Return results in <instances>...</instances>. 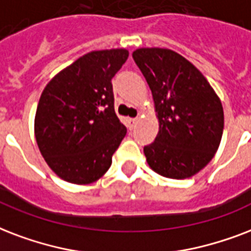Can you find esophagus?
I'll list each match as a JSON object with an SVG mask.
<instances>
[{
	"label": "esophagus",
	"mask_w": 251,
	"mask_h": 251,
	"mask_svg": "<svg viewBox=\"0 0 251 251\" xmlns=\"http://www.w3.org/2000/svg\"><path fill=\"white\" fill-rule=\"evenodd\" d=\"M136 123H137V119H136V118H129V119H128V128H129V129H133Z\"/></svg>",
	"instance_id": "esophagus-1"
}]
</instances>
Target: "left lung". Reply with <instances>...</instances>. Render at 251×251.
Here are the masks:
<instances>
[{
  "label": "left lung",
  "mask_w": 251,
  "mask_h": 251,
  "mask_svg": "<svg viewBox=\"0 0 251 251\" xmlns=\"http://www.w3.org/2000/svg\"><path fill=\"white\" fill-rule=\"evenodd\" d=\"M151 87L160 131L144 147L149 166L173 179L192 176L220 145L224 111L209 82L188 60L165 48L132 53Z\"/></svg>",
  "instance_id": "left-lung-1"
}]
</instances>
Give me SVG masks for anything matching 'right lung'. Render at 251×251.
<instances>
[{
    "mask_svg": "<svg viewBox=\"0 0 251 251\" xmlns=\"http://www.w3.org/2000/svg\"><path fill=\"white\" fill-rule=\"evenodd\" d=\"M127 50L89 52L53 77L35 115V137L48 166L61 179L89 184L107 172L127 133L114 108L112 77Z\"/></svg>",
    "mask_w": 251,
    "mask_h": 251,
    "instance_id": "1",
    "label": "right lung"
}]
</instances>
